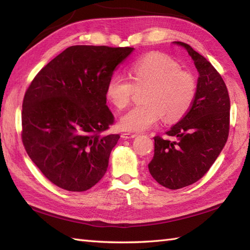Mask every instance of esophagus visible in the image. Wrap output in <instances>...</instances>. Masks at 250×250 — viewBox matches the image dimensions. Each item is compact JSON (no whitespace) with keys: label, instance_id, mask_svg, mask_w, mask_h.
I'll return each mask as SVG.
<instances>
[{"label":"esophagus","instance_id":"34e87169","mask_svg":"<svg viewBox=\"0 0 250 250\" xmlns=\"http://www.w3.org/2000/svg\"><path fill=\"white\" fill-rule=\"evenodd\" d=\"M137 134L136 133H124L121 134V137L124 140H130V139H134V137H136Z\"/></svg>","mask_w":250,"mask_h":250}]
</instances>
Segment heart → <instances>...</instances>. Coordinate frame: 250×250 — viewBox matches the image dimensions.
Listing matches in <instances>:
<instances>
[{
	"mask_svg": "<svg viewBox=\"0 0 250 250\" xmlns=\"http://www.w3.org/2000/svg\"><path fill=\"white\" fill-rule=\"evenodd\" d=\"M130 76L132 83L124 76L113 75L105 87L106 98L119 109L129 105L134 87H147L142 97L144 104L135 106L120 118L124 131L148 130L163 116L168 122L177 121L188 113L195 99L194 77L163 54L152 52L134 61Z\"/></svg>",
	"mask_w": 250,
	"mask_h": 250,
	"instance_id": "obj_1",
	"label": "heart"
}]
</instances>
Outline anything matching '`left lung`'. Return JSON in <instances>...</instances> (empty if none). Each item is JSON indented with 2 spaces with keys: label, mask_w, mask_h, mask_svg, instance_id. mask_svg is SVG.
<instances>
[{
  "label": "left lung",
  "mask_w": 250,
  "mask_h": 250,
  "mask_svg": "<svg viewBox=\"0 0 250 250\" xmlns=\"http://www.w3.org/2000/svg\"><path fill=\"white\" fill-rule=\"evenodd\" d=\"M187 50L199 72L196 95L188 113L167 132L175 141L155 136V155L148 164L153 179L168 189L198 182L225 147L230 129V98L216 68L192 47L174 42Z\"/></svg>",
  "instance_id": "1"
}]
</instances>
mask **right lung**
Returning a JSON list of instances; mask_svg holds the SVG:
<instances>
[{
    "mask_svg": "<svg viewBox=\"0 0 250 250\" xmlns=\"http://www.w3.org/2000/svg\"><path fill=\"white\" fill-rule=\"evenodd\" d=\"M132 47L71 46L34 77L22 103V143L52 184L82 192L107 171L119 134L102 135L114 122L105 87Z\"/></svg>",
    "mask_w": 250,
    "mask_h": 250,
    "instance_id": "1",
    "label": "right lung"
}]
</instances>
